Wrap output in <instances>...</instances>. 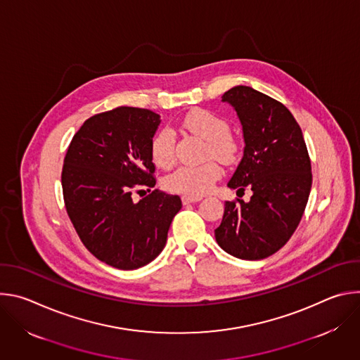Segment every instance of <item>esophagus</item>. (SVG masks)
<instances>
[{"label":"esophagus","instance_id":"34e87169","mask_svg":"<svg viewBox=\"0 0 360 360\" xmlns=\"http://www.w3.org/2000/svg\"><path fill=\"white\" fill-rule=\"evenodd\" d=\"M200 199H202V196H188V195H184V196H182V203H184V205L195 203V202H199Z\"/></svg>","mask_w":360,"mask_h":360}]
</instances>
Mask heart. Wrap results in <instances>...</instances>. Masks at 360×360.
<instances>
[{"mask_svg":"<svg viewBox=\"0 0 360 360\" xmlns=\"http://www.w3.org/2000/svg\"><path fill=\"white\" fill-rule=\"evenodd\" d=\"M182 127L207 142L205 153L212 155L222 162H231L236 153V141L229 134V124L225 118L207 111L195 110L182 120ZM152 161L160 168H169L175 161V134L164 128L155 134L150 142ZM222 169L215 161L199 165H184L169 174L164 185L169 192L199 196L212 189L221 178Z\"/></svg>","mask_w":360,"mask_h":360,"instance_id":"obj_1","label":"heart"}]
</instances>
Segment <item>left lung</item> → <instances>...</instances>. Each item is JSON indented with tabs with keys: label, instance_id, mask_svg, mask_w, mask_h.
I'll use <instances>...</instances> for the list:
<instances>
[{
	"label": "left lung",
	"instance_id": "8db88e82",
	"mask_svg": "<svg viewBox=\"0 0 360 360\" xmlns=\"http://www.w3.org/2000/svg\"><path fill=\"white\" fill-rule=\"evenodd\" d=\"M242 125L243 157L228 182L250 188L249 202H225L218 245L235 258L259 261L278 252L297 228L312 186L302 129L276 99L238 85L222 95Z\"/></svg>",
	"mask_w": 360,
	"mask_h": 360
}]
</instances>
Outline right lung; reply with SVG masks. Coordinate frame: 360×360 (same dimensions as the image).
I'll list each match as a JSON object with an SVG mask.
<instances>
[{
	"label": "right lung",
	"instance_id": "right-lung-1",
	"mask_svg": "<svg viewBox=\"0 0 360 360\" xmlns=\"http://www.w3.org/2000/svg\"><path fill=\"white\" fill-rule=\"evenodd\" d=\"M160 124L158 114L142 108L96 114L74 135L64 160L68 217L85 248L117 269H138L155 259L182 208L178 195L158 189L132 199L134 191L155 186L150 142Z\"/></svg>",
	"mask_w": 360,
	"mask_h": 360
}]
</instances>
